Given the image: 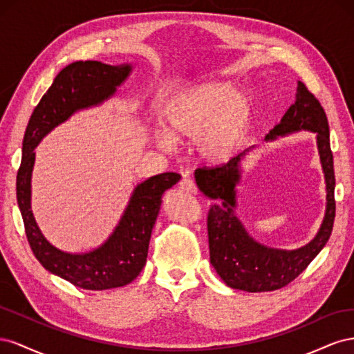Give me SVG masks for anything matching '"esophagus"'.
<instances>
[{"label":"esophagus","instance_id":"esophagus-1","mask_svg":"<svg viewBox=\"0 0 354 354\" xmlns=\"http://www.w3.org/2000/svg\"><path fill=\"white\" fill-rule=\"evenodd\" d=\"M180 189L187 192V194H194V195L198 194V187L195 185V181L190 180V178H183V180H181L180 181Z\"/></svg>","mask_w":354,"mask_h":354}]
</instances>
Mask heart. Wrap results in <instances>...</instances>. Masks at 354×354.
<instances>
[{"label": "heart", "mask_w": 354, "mask_h": 354, "mask_svg": "<svg viewBox=\"0 0 354 354\" xmlns=\"http://www.w3.org/2000/svg\"><path fill=\"white\" fill-rule=\"evenodd\" d=\"M252 97L230 82H205L173 95L160 112L165 131L155 143L169 151L173 140L194 138L196 155L211 164L227 160L239 147L252 116Z\"/></svg>", "instance_id": "heart-1"}]
</instances>
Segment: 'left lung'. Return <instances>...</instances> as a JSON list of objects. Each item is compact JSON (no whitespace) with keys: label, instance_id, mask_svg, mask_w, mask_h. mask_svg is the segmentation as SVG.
<instances>
[{"label":"left lung","instance_id":"obj_1","mask_svg":"<svg viewBox=\"0 0 354 354\" xmlns=\"http://www.w3.org/2000/svg\"><path fill=\"white\" fill-rule=\"evenodd\" d=\"M299 130L316 133L328 201L322 226L315 239L301 248L292 251L274 250L255 242L234 214V187L241 180L239 164L248 151L233 156L227 164L212 168L203 167L195 173L199 190L214 201L207 218L209 260L224 283L230 288L248 292H264L286 286L306 270L330 236L335 218V174L328 118L322 104L301 81L297 84L295 103L289 106L281 122L266 136V140H274L277 136Z\"/></svg>","mask_w":354,"mask_h":354}]
</instances>
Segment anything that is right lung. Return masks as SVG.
<instances>
[{
  "mask_svg": "<svg viewBox=\"0 0 354 354\" xmlns=\"http://www.w3.org/2000/svg\"><path fill=\"white\" fill-rule=\"evenodd\" d=\"M130 72L131 65L127 63L111 66L95 60L73 62L63 68L30 115L24 137L22 162L17 171V205L32 252L50 273L90 291L125 286L142 272L164 192L173 187L181 176L162 173L145 180L134 189L120 224L108 241L90 252L69 254L57 250L44 238L32 214L34 149L53 128L65 122L77 111L108 100Z\"/></svg>",
  "mask_w": 354,
  "mask_h": 354,
  "instance_id": "right-lung-1",
  "label": "right lung"
}]
</instances>
